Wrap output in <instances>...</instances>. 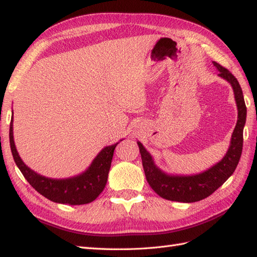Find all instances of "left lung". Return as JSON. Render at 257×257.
<instances>
[{
	"label": "left lung",
	"instance_id": "left-lung-1",
	"mask_svg": "<svg viewBox=\"0 0 257 257\" xmlns=\"http://www.w3.org/2000/svg\"><path fill=\"white\" fill-rule=\"evenodd\" d=\"M213 65L219 70L220 77L225 79L232 86L237 107V122L232 134L230 147L221 161L198 174H191V176L168 174L156 166L154 158L147 151L143 144L140 141L137 143L147 181L158 195L166 200L191 203L207 198L232 176L241 158L243 129L246 121V106H245L243 91L232 73L216 62H213Z\"/></svg>",
	"mask_w": 257,
	"mask_h": 257
}]
</instances>
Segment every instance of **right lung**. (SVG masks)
Masks as SVG:
<instances>
[{
    "label": "right lung",
    "mask_w": 257,
    "mask_h": 257,
    "mask_svg": "<svg viewBox=\"0 0 257 257\" xmlns=\"http://www.w3.org/2000/svg\"><path fill=\"white\" fill-rule=\"evenodd\" d=\"M121 141V140H120ZM119 143L103 148L83 173L67 179H52L33 171L21 159L14 144L13 116L10 124V146L16 166L33 188L56 203L80 205L90 203L105 189L113 151Z\"/></svg>",
    "instance_id": "right-lung-1"
}]
</instances>
